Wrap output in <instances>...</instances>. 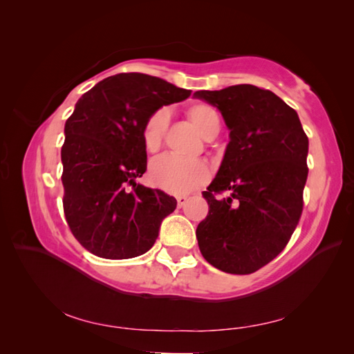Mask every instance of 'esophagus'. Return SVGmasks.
<instances>
[{
    "label": "esophagus",
    "mask_w": 354,
    "mask_h": 354,
    "mask_svg": "<svg viewBox=\"0 0 354 354\" xmlns=\"http://www.w3.org/2000/svg\"><path fill=\"white\" fill-rule=\"evenodd\" d=\"M187 202V196H177V205L178 208H183Z\"/></svg>",
    "instance_id": "34e87169"
}]
</instances>
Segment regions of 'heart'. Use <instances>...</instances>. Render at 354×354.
<instances>
[{
  "instance_id": "obj_1",
  "label": "heart",
  "mask_w": 354,
  "mask_h": 354,
  "mask_svg": "<svg viewBox=\"0 0 354 354\" xmlns=\"http://www.w3.org/2000/svg\"><path fill=\"white\" fill-rule=\"evenodd\" d=\"M189 118L203 137L212 128L220 127V116L217 111L207 103H196L192 106L189 109ZM168 121L169 111L167 108L156 111L149 118L143 128V143L147 151H155L162 142ZM149 177L156 187L168 192V194L186 195L207 183L209 178V168L202 160H189L173 155H160L151 162Z\"/></svg>"
}]
</instances>
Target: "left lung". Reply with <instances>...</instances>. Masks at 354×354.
I'll list each match as a JSON object with an SVG mask.
<instances>
[{
    "label": "left lung",
    "instance_id": "1",
    "mask_svg": "<svg viewBox=\"0 0 354 354\" xmlns=\"http://www.w3.org/2000/svg\"><path fill=\"white\" fill-rule=\"evenodd\" d=\"M230 130L218 173L202 192L209 211L198 224L199 250L232 274L254 273L279 255L303 212L308 138L297 112L251 84L196 91ZM230 191L227 198H215Z\"/></svg>",
    "mask_w": 354,
    "mask_h": 354
}]
</instances>
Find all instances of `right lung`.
I'll list each match as a JSON object with an SVG mask.
<instances>
[{
  "label": "right lung",
  "mask_w": 354,
  "mask_h": 354,
  "mask_svg": "<svg viewBox=\"0 0 354 354\" xmlns=\"http://www.w3.org/2000/svg\"><path fill=\"white\" fill-rule=\"evenodd\" d=\"M190 93L146 73H118L75 104L62 146L63 209L91 254L124 260L153 246L177 201L136 181L147 164L143 128L158 109Z\"/></svg>",
  "instance_id": "1"
}]
</instances>
